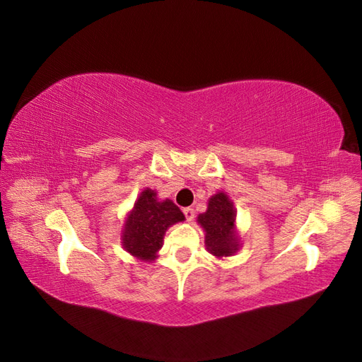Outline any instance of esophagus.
Segmentation results:
<instances>
[{
    "label": "esophagus",
    "instance_id": "1",
    "mask_svg": "<svg viewBox=\"0 0 362 362\" xmlns=\"http://www.w3.org/2000/svg\"><path fill=\"white\" fill-rule=\"evenodd\" d=\"M184 216H185V218H187V222H192L193 218H194V210L192 206H187V208H184Z\"/></svg>",
    "mask_w": 362,
    "mask_h": 362
}]
</instances>
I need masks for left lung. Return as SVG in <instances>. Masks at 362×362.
I'll list each match as a JSON object with an SVG mask.
<instances>
[{"mask_svg": "<svg viewBox=\"0 0 362 362\" xmlns=\"http://www.w3.org/2000/svg\"><path fill=\"white\" fill-rule=\"evenodd\" d=\"M198 222L205 231V246L216 257L233 255L237 250L234 233L235 213L225 193H217L208 202V210L199 214Z\"/></svg>", "mask_w": 362, "mask_h": 362, "instance_id": "1", "label": "left lung"}]
</instances>
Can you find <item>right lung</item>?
<instances>
[{
    "mask_svg": "<svg viewBox=\"0 0 362 362\" xmlns=\"http://www.w3.org/2000/svg\"><path fill=\"white\" fill-rule=\"evenodd\" d=\"M182 221V211L172 201L158 202L154 190H144L127 218L122 235L124 247L140 259H156L163 246L164 233L170 225Z\"/></svg>",
    "mask_w": 362,
    "mask_h": 362,
    "instance_id": "obj_1",
    "label": "right lung"
}]
</instances>
